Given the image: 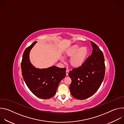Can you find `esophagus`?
Listing matches in <instances>:
<instances>
[{"label":"esophagus","mask_w":124,"mask_h":124,"mask_svg":"<svg viewBox=\"0 0 124 124\" xmlns=\"http://www.w3.org/2000/svg\"><path fill=\"white\" fill-rule=\"evenodd\" d=\"M66 76H68V74H69V70H66Z\"/></svg>","instance_id":"34e87169"}]
</instances>
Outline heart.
Returning a JSON list of instances; mask_svg holds the SVG:
<instances>
[{
  "label": "heart",
  "mask_w": 124,
  "mask_h": 124,
  "mask_svg": "<svg viewBox=\"0 0 124 124\" xmlns=\"http://www.w3.org/2000/svg\"><path fill=\"white\" fill-rule=\"evenodd\" d=\"M89 50L87 46L80 47L78 44H75L68 48L65 52V56L70 58L69 63L73 68L81 67L86 62L89 55Z\"/></svg>",
  "instance_id": "obj_1"
}]
</instances>
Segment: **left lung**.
Here are the masks:
<instances>
[{
  "instance_id": "1",
  "label": "left lung",
  "mask_w": 124,
  "mask_h": 124,
  "mask_svg": "<svg viewBox=\"0 0 124 124\" xmlns=\"http://www.w3.org/2000/svg\"><path fill=\"white\" fill-rule=\"evenodd\" d=\"M93 50L85 63L80 68L69 72L72 79L70 90L76 99L84 100L92 96L100 87L104 77L105 64L103 53L91 41Z\"/></svg>"
}]
</instances>
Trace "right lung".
Instances as JSON below:
<instances>
[{
    "label": "right lung",
    "instance_id": "1",
    "mask_svg": "<svg viewBox=\"0 0 124 124\" xmlns=\"http://www.w3.org/2000/svg\"><path fill=\"white\" fill-rule=\"evenodd\" d=\"M34 42L24 50L21 63L23 79L30 90L37 97L48 99L54 96L58 86L66 76V68L52 66L46 69L36 68L31 63L29 53Z\"/></svg>",
    "mask_w": 124,
    "mask_h": 124
}]
</instances>
